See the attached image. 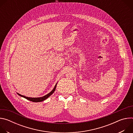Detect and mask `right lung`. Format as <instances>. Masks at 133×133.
<instances>
[{"label":"right lung","mask_w":133,"mask_h":133,"mask_svg":"<svg viewBox=\"0 0 133 133\" xmlns=\"http://www.w3.org/2000/svg\"><path fill=\"white\" fill-rule=\"evenodd\" d=\"M57 84L55 85L54 88H53V89L49 92L48 93V94L44 96L43 97H37V98H32V97H26V96H23V95H21L20 94H18L17 92V94L19 96H20L21 97H23L30 101H31V102H42V101H45V99H46L47 98H48L50 95H51L54 92L55 89H56V86H57Z\"/></svg>","instance_id":"add662e5"}]
</instances>
